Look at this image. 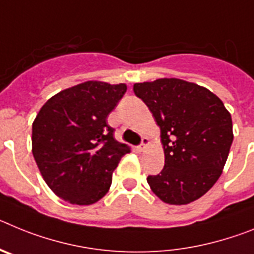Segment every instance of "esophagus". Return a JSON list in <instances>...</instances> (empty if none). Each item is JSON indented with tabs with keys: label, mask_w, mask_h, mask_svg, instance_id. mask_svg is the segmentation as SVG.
Wrapping results in <instances>:
<instances>
[{
	"label": "esophagus",
	"mask_w": 254,
	"mask_h": 254,
	"mask_svg": "<svg viewBox=\"0 0 254 254\" xmlns=\"http://www.w3.org/2000/svg\"><path fill=\"white\" fill-rule=\"evenodd\" d=\"M149 145V138L146 137H142V141H141V145L138 146V149H140V151H143V149Z\"/></svg>",
	"instance_id": "esophagus-1"
}]
</instances>
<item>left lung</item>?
Listing matches in <instances>:
<instances>
[{"mask_svg":"<svg viewBox=\"0 0 254 254\" xmlns=\"http://www.w3.org/2000/svg\"><path fill=\"white\" fill-rule=\"evenodd\" d=\"M160 127L165 164L147 177L169 205H187L207 192L223 173L233 142L232 116L206 87L181 78L133 85Z\"/></svg>","mask_w":254,"mask_h":254,"instance_id":"left-lung-1","label":"left lung"}]
</instances>
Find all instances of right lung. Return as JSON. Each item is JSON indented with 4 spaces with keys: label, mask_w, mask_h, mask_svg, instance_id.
Instances as JSON below:
<instances>
[{
    "label": "right lung",
    "mask_w": 254,
    "mask_h": 254,
    "mask_svg": "<svg viewBox=\"0 0 254 254\" xmlns=\"http://www.w3.org/2000/svg\"><path fill=\"white\" fill-rule=\"evenodd\" d=\"M126 90V84L82 82L52 96L35 117L33 155L48 187L67 202H98L121 158L131 151L107 123Z\"/></svg>",
    "instance_id": "1"
}]
</instances>
